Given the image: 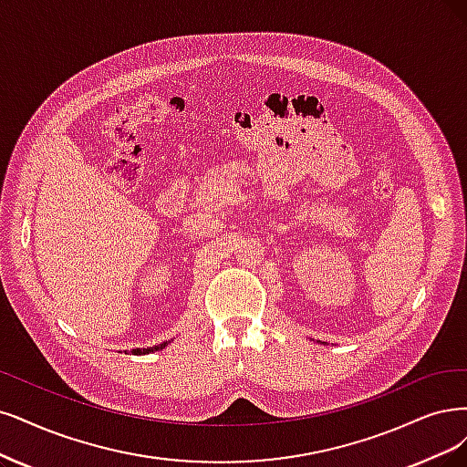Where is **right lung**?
<instances>
[{
  "label": "right lung",
  "mask_w": 467,
  "mask_h": 467,
  "mask_svg": "<svg viewBox=\"0 0 467 467\" xmlns=\"http://www.w3.org/2000/svg\"><path fill=\"white\" fill-rule=\"evenodd\" d=\"M172 340V338H171ZM171 340H165V342H161V344H158V347H150V348H144V350H140V348H134L132 350V354H150V352H158V350H163L167 344L171 342ZM127 354V352H125Z\"/></svg>",
  "instance_id": "right-lung-1"
}]
</instances>
